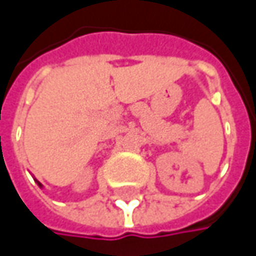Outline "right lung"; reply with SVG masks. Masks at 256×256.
Segmentation results:
<instances>
[{"label":"right lung","instance_id":"1","mask_svg":"<svg viewBox=\"0 0 256 256\" xmlns=\"http://www.w3.org/2000/svg\"><path fill=\"white\" fill-rule=\"evenodd\" d=\"M40 185H41V184H40Z\"/></svg>","mask_w":256,"mask_h":256}]
</instances>
